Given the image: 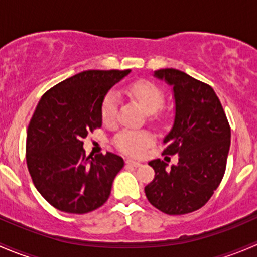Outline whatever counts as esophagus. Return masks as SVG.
I'll return each instance as SVG.
<instances>
[{
  "instance_id": "esophagus-1",
  "label": "esophagus",
  "mask_w": 257,
  "mask_h": 257,
  "mask_svg": "<svg viewBox=\"0 0 257 257\" xmlns=\"http://www.w3.org/2000/svg\"><path fill=\"white\" fill-rule=\"evenodd\" d=\"M125 164L126 165H131V167H134V168H138V167H141L142 163L136 162V160H133V159H126Z\"/></svg>"
}]
</instances>
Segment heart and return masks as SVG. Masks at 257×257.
I'll return each instance as SVG.
<instances>
[{
  "label": "heart",
  "mask_w": 257,
  "mask_h": 257,
  "mask_svg": "<svg viewBox=\"0 0 257 257\" xmlns=\"http://www.w3.org/2000/svg\"><path fill=\"white\" fill-rule=\"evenodd\" d=\"M128 93L131 97L141 105L145 113H157L164 104V93L159 87L150 82H136L129 85ZM116 113V94L109 92L105 95L102 104V119L104 123H110ZM153 143V137L144 131L119 132L114 138V144L119 150L129 155L143 154L148 147Z\"/></svg>",
  "instance_id": "heart-1"
}]
</instances>
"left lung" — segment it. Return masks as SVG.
<instances>
[{"mask_svg": "<svg viewBox=\"0 0 257 257\" xmlns=\"http://www.w3.org/2000/svg\"><path fill=\"white\" fill-rule=\"evenodd\" d=\"M154 77L173 88L174 124L163 141V154H178L179 162L170 169L160 159L149 162L155 177L145 186V195L165 214H189L205 205L221 183L231 131L209 84L174 68L158 69Z\"/></svg>", "mask_w": 257, "mask_h": 257, "instance_id": "obj_1", "label": "left lung"}]
</instances>
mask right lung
Listing matches in <instances>:
<instances>
[{"mask_svg":"<svg viewBox=\"0 0 257 257\" xmlns=\"http://www.w3.org/2000/svg\"><path fill=\"white\" fill-rule=\"evenodd\" d=\"M125 71H84L47 90L31 118L26 139L27 168L41 195L61 211L85 214L108 200L124 167L108 152L85 155L82 139L102 126V104Z\"/></svg>","mask_w":257,"mask_h":257,"instance_id":"add662e5","label":"right lung"}]
</instances>
